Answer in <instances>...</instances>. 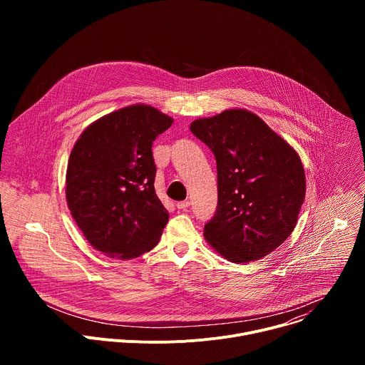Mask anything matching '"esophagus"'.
Instances as JSON below:
<instances>
[{
	"label": "esophagus",
	"mask_w": 365,
	"mask_h": 365,
	"mask_svg": "<svg viewBox=\"0 0 365 365\" xmlns=\"http://www.w3.org/2000/svg\"><path fill=\"white\" fill-rule=\"evenodd\" d=\"M190 205V202L189 200H182V202H178L176 203V207L178 210H186V207Z\"/></svg>",
	"instance_id": "obj_1"
}]
</instances>
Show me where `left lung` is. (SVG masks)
<instances>
[{
    "label": "left lung",
    "mask_w": 365,
    "mask_h": 365,
    "mask_svg": "<svg viewBox=\"0 0 365 365\" xmlns=\"http://www.w3.org/2000/svg\"><path fill=\"white\" fill-rule=\"evenodd\" d=\"M190 131L217 159L218 207L203 235L228 262L259 259L293 232L306 195L297 151L248 110L197 118Z\"/></svg>",
    "instance_id": "left-lung-1"
}]
</instances>
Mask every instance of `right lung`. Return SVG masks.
<instances>
[{"label":"right lung","mask_w":365,"mask_h":365,"mask_svg":"<svg viewBox=\"0 0 365 365\" xmlns=\"http://www.w3.org/2000/svg\"><path fill=\"white\" fill-rule=\"evenodd\" d=\"M173 118L134 103L89 124L66 170L72 218L98 251L130 259L158 245L169 212L155 195L153 141Z\"/></svg>","instance_id":"obj_1"}]
</instances>
